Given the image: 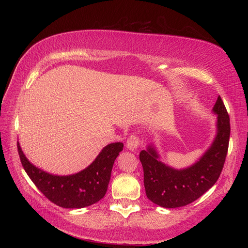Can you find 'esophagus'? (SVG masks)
<instances>
[{"mask_svg":"<svg viewBox=\"0 0 248 248\" xmlns=\"http://www.w3.org/2000/svg\"><path fill=\"white\" fill-rule=\"evenodd\" d=\"M140 145V140L137 135H132L126 140V148L131 151H136Z\"/></svg>","mask_w":248,"mask_h":248,"instance_id":"34e87169","label":"esophagus"}]
</instances>
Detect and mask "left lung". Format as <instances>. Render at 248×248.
<instances>
[{"label":"left lung","mask_w":248,"mask_h":248,"mask_svg":"<svg viewBox=\"0 0 248 248\" xmlns=\"http://www.w3.org/2000/svg\"><path fill=\"white\" fill-rule=\"evenodd\" d=\"M213 112L217 114L216 137L210 148L192 166L177 170L165 165L154 146L140 153L146 194L153 203L165 208L186 206L216 183L225 163L230 137L229 115L220 96Z\"/></svg>","instance_id":"1"}]
</instances>
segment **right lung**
I'll use <instances>...</instances> for the list:
<instances>
[{
  "label": "right lung",
  "mask_w": 248,
  "mask_h": 248,
  "mask_svg": "<svg viewBox=\"0 0 248 248\" xmlns=\"http://www.w3.org/2000/svg\"><path fill=\"white\" fill-rule=\"evenodd\" d=\"M17 147L24 170L46 198L62 208H83L104 197L113 163L124 144L112 142L104 147L87 168L69 176H56L40 170L25 157L19 142Z\"/></svg>",
  "instance_id": "obj_1"
}]
</instances>
